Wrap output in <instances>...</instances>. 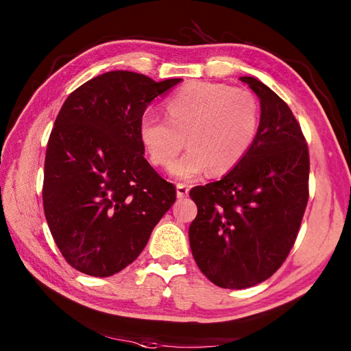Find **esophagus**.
Masks as SVG:
<instances>
[{"mask_svg": "<svg viewBox=\"0 0 351 351\" xmlns=\"http://www.w3.org/2000/svg\"><path fill=\"white\" fill-rule=\"evenodd\" d=\"M176 196L182 199V197H187L189 196V187L185 184H178L176 185Z\"/></svg>", "mask_w": 351, "mask_h": 351, "instance_id": "34e87169", "label": "esophagus"}]
</instances>
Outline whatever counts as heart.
Listing matches in <instances>:
<instances>
[{"label": "heart", "instance_id": "1", "mask_svg": "<svg viewBox=\"0 0 351 351\" xmlns=\"http://www.w3.org/2000/svg\"><path fill=\"white\" fill-rule=\"evenodd\" d=\"M166 111L169 119L141 116L138 136L156 167L171 166L187 140L190 149L171 167V175L180 180H193L208 170L225 175L235 169L259 128L255 95L228 84L193 81L170 96Z\"/></svg>", "mask_w": 351, "mask_h": 351}]
</instances>
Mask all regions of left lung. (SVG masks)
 Instances as JSON below:
<instances>
[{
	"label": "left lung",
	"instance_id": "obj_1",
	"mask_svg": "<svg viewBox=\"0 0 351 351\" xmlns=\"http://www.w3.org/2000/svg\"><path fill=\"white\" fill-rule=\"evenodd\" d=\"M261 101L250 151L220 181L190 191L197 215L190 247L217 287L243 289L267 280L293 249L309 199V151L287 102L253 77H241Z\"/></svg>",
	"mask_w": 351,
	"mask_h": 351
}]
</instances>
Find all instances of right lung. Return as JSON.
<instances>
[{
    "instance_id": "1",
    "label": "right lung",
    "mask_w": 351,
    "mask_h": 351,
    "mask_svg": "<svg viewBox=\"0 0 351 351\" xmlns=\"http://www.w3.org/2000/svg\"><path fill=\"white\" fill-rule=\"evenodd\" d=\"M180 81L111 71L80 86L58 111L42 197L51 235L75 270L95 278L123 270L176 200L175 185L143 156L138 122Z\"/></svg>"
}]
</instances>
